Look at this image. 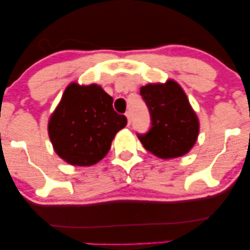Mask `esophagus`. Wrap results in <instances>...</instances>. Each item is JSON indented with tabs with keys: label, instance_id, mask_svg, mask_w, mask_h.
Returning a JSON list of instances; mask_svg holds the SVG:
<instances>
[{
	"label": "esophagus",
	"instance_id": "34e87169",
	"mask_svg": "<svg viewBox=\"0 0 250 250\" xmlns=\"http://www.w3.org/2000/svg\"><path fill=\"white\" fill-rule=\"evenodd\" d=\"M125 115H126V117H127V123H128V125H129L130 122H132V114H130V112L128 110V112L125 113Z\"/></svg>",
	"mask_w": 250,
	"mask_h": 250
}]
</instances>
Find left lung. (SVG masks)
I'll return each mask as SVG.
<instances>
[{
    "mask_svg": "<svg viewBox=\"0 0 250 250\" xmlns=\"http://www.w3.org/2000/svg\"><path fill=\"white\" fill-rule=\"evenodd\" d=\"M141 95L152 121L148 132L137 134L145 149L164 159L189 152L197 141L199 122L183 88L168 80L142 86Z\"/></svg>",
    "mask_w": 250,
    "mask_h": 250,
    "instance_id": "1",
    "label": "left lung"
}]
</instances>
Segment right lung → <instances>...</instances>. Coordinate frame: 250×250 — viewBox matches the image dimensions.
I'll list each match as a JSON object with an SVG mask.
<instances>
[{
    "instance_id": "1",
    "label": "right lung",
    "mask_w": 250,
    "mask_h": 250,
    "mask_svg": "<svg viewBox=\"0 0 250 250\" xmlns=\"http://www.w3.org/2000/svg\"><path fill=\"white\" fill-rule=\"evenodd\" d=\"M127 124L113 108V97L96 84H69L48 122L59 156L71 165L91 166L108 153L116 133Z\"/></svg>"
}]
</instances>
